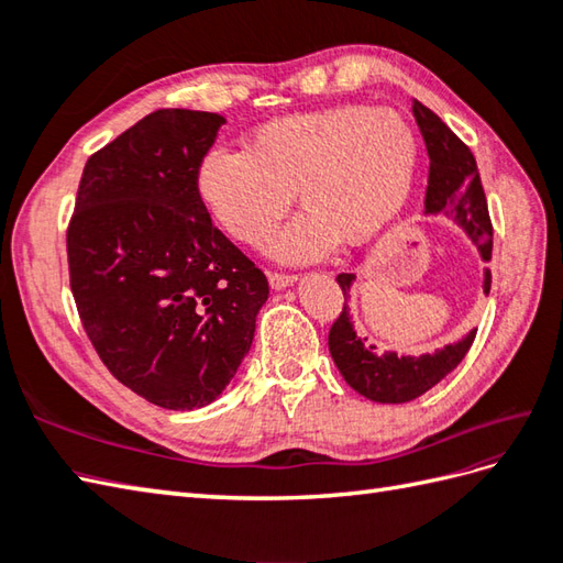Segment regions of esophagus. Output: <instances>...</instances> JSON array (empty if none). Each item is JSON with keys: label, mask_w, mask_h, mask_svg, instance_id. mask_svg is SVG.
<instances>
[{"label": "esophagus", "mask_w": 563, "mask_h": 563, "mask_svg": "<svg viewBox=\"0 0 563 563\" xmlns=\"http://www.w3.org/2000/svg\"><path fill=\"white\" fill-rule=\"evenodd\" d=\"M297 278L292 273H280V271H268V283L273 290H283L288 288V285H292Z\"/></svg>", "instance_id": "1"}]
</instances>
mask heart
I'll return each mask as SVG.
<instances>
[{"mask_svg": "<svg viewBox=\"0 0 563 563\" xmlns=\"http://www.w3.org/2000/svg\"><path fill=\"white\" fill-rule=\"evenodd\" d=\"M418 162L409 121L391 109L333 106L275 118L246 152L210 150L196 188L212 220L251 249H266L290 212L307 208L280 242L288 261L324 256L339 242L365 244L397 218Z\"/></svg>", "mask_w": 563, "mask_h": 563, "instance_id": "b5f03b06", "label": "heart"}]
</instances>
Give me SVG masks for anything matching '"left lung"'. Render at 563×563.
Instances as JSON below:
<instances>
[{"label": "left lung", "instance_id": "left-lung-1", "mask_svg": "<svg viewBox=\"0 0 563 563\" xmlns=\"http://www.w3.org/2000/svg\"><path fill=\"white\" fill-rule=\"evenodd\" d=\"M413 115L430 157L426 212H445L474 239L484 261H492L494 224L488 218L479 166H476L472 150L421 101H413ZM353 278V273H341L336 278L343 297H349ZM488 290H492V271L484 275V292ZM474 336L476 331H470L460 343L445 345L442 351H435V355H377L375 345L357 336L351 324L349 307L343 305L339 319L329 331V351L343 379L365 399L404 404L421 397L442 377L450 375L472 349Z\"/></svg>", "mask_w": 563, "mask_h": 563}]
</instances>
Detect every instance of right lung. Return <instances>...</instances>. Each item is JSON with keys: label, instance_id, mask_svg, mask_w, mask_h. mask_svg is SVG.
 <instances>
[{"label": "right lung", "instance_id": "right-lung-1", "mask_svg": "<svg viewBox=\"0 0 563 563\" xmlns=\"http://www.w3.org/2000/svg\"><path fill=\"white\" fill-rule=\"evenodd\" d=\"M220 113L159 109L93 152L67 224L69 288L109 373L162 409L214 401L249 353L268 280L202 206Z\"/></svg>", "mask_w": 563, "mask_h": 563}]
</instances>
